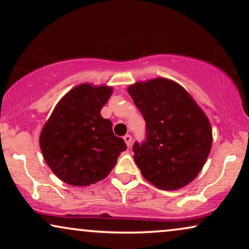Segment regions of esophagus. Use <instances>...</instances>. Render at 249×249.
I'll list each match as a JSON object with an SVG mask.
<instances>
[{"mask_svg":"<svg viewBox=\"0 0 249 249\" xmlns=\"http://www.w3.org/2000/svg\"><path fill=\"white\" fill-rule=\"evenodd\" d=\"M124 139L125 144H127L128 147H130V145H131V142H132V138H131V136H130V135H125L124 137Z\"/></svg>","mask_w":249,"mask_h":249,"instance_id":"esophagus-1","label":"esophagus"}]
</instances>
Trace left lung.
<instances>
[{
  "label": "left lung",
  "mask_w": 249,
  "mask_h": 249,
  "mask_svg": "<svg viewBox=\"0 0 249 249\" xmlns=\"http://www.w3.org/2000/svg\"><path fill=\"white\" fill-rule=\"evenodd\" d=\"M127 90L146 121L145 142L132 147L142 177L163 190L187 186L212 147L205 112L181 85L166 78L137 81Z\"/></svg>",
  "instance_id": "8db88e82"
}]
</instances>
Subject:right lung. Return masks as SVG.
Listing matches in <instances>:
<instances>
[{"label": "right lung", "mask_w": 249, "mask_h": 249, "mask_svg": "<svg viewBox=\"0 0 249 249\" xmlns=\"http://www.w3.org/2000/svg\"><path fill=\"white\" fill-rule=\"evenodd\" d=\"M113 88L85 83L68 91L55 105L39 135V147L54 175L71 186H89L108 176L124 141L101 115Z\"/></svg>", "instance_id": "1"}]
</instances>
